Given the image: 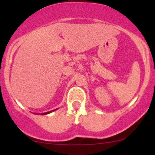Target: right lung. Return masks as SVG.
<instances>
[{
	"label": "right lung",
	"mask_w": 155,
	"mask_h": 155,
	"mask_svg": "<svg viewBox=\"0 0 155 155\" xmlns=\"http://www.w3.org/2000/svg\"><path fill=\"white\" fill-rule=\"evenodd\" d=\"M56 109H54V110H56ZM54 110H52V111H49V112H44V113H41V115H47V114H49V113H51V112H54Z\"/></svg>",
	"instance_id": "1"
}]
</instances>
